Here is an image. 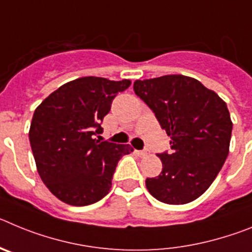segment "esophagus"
Returning <instances> with one entry per match:
<instances>
[{"instance_id": "obj_1", "label": "esophagus", "mask_w": 252, "mask_h": 252, "mask_svg": "<svg viewBox=\"0 0 252 252\" xmlns=\"http://www.w3.org/2000/svg\"><path fill=\"white\" fill-rule=\"evenodd\" d=\"M136 154L137 155H140V157H145V155H148V150H136Z\"/></svg>"}]
</instances>
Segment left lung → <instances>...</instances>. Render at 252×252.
Wrapping results in <instances>:
<instances>
[{
	"label": "left lung",
	"mask_w": 252,
	"mask_h": 252,
	"mask_svg": "<svg viewBox=\"0 0 252 252\" xmlns=\"http://www.w3.org/2000/svg\"><path fill=\"white\" fill-rule=\"evenodd\" d=\"M133 91L171 137V153L158 154L161 173L148 178L146 188L162 203L194 201L228 155L232 122L227 104L199 81L179 74L136 81Z\"/></svg>",
	"instance_id": "1"
}]
</instances>
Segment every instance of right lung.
Returning a JSON list of instances; mask_svg holds the SVG:
<instances>
[{
    "label": "right lung",
    "instance_id": "1",
    "mask_svg": "<svg viewBox=\"0 0 252 252\" xmlns=\"http://www.w3.org/2000/svg\"><path fill=\"white\" fill-rule=\"evenodd\" d=\"M131 84L99 77L65 83L46 97L31 121L30 145L40 178L70 206L95 203L110 192L113 173L130 145L99 141L113 98Z\"/></svg>",
    "mask_w": 252,
    "mask_h": 252
}]
</instances>
